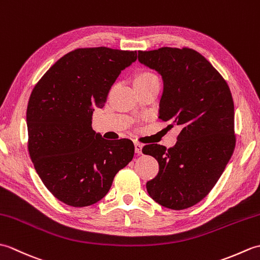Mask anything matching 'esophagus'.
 Instances as JSON below:
<instances>
[{"mask_svg":"<svg viewBox=\"0 0 260 260\" xmlns=\"http://www.w3.org/2000/svg\"><path fill=\"white\" fill-rule=\"evenodd\" d=\"M134 145H135V153L136 154H142V148H143V145L141 144V143H137V142H135L134 143Z\"/></svg>","mask_w":260,"mask_h":260,"instance_id":"34e87169","label":"esophagus"}]
</instances>
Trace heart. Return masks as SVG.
<instances>
[{
    "label": "heart",
    "instance_id": "1",
    "mask_svg": "<svg viewBox=\"0 0 260 260\" xmlns=\"http://www.w3.org/2000/svg\"><path fill=\"white\" fill-rule=\"evenodd\" d=\"M153 79H157V77L150 73V71H142L139 75L135 77V80H134V85L136 84H143V82H146V81H150Z\"/></svg>",
    "mask_w": 260,
    "mask_h": 260
}]
</instances>
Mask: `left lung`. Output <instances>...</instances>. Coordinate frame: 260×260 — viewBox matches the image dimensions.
<instances>
[{"instance_id": "1", "label": "left lung", "mask_w": 260, "mask_h": 260, "mask_svg": "<svg viewBox=\"0 0 260 260\" xmlns=\"http://www.w3.org/2000/svg\"><path fill=\"white\" fill-rule=\"evenodd\" d=\"M139 61L162 76L158 117L170 121V127H182L173 147H143V153L155 157L159 167L157 175L146 183L147 192L165 208H190L212 190L235 150V108L229 86L193 49L140 51Z\"/></svg>"}]
</instances>
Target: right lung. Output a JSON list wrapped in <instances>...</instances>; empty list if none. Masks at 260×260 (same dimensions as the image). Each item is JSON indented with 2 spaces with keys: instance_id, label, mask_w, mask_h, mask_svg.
<instances>
[{
  "instance_id": "1",
  "label": "right lung",
  "mask_w": 260,
  "mask_h": 260,
  "mask_svg": "<svg viewBox=\"0 0 260 260\" xmlns=\"http://www.w3.org/2000/svg\"><path fill=\"white\" fill-rule=\"evenodd\" d=\"M136 51L80 48L60 58L33 88L26 109L27 150L43 184L58 200L87 207L107 194L134 156L131 140H104L91 127L115 80Z\"/></svg>"
}]
</instances>
